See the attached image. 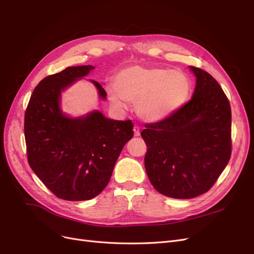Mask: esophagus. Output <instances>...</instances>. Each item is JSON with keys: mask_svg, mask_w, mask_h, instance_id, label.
<instances>
[{"mask_svg": "<svg viewBox=\"0 0 254 254\" xmlns=\"http://www.w3.org/2000/svg\"><path fill=\"white\" fill-rule=\"evenodd\" d=\"M133 133H134V136H140V128L139 126H134L133 127Z\"/></svg>", "mask_w": 254, "mask_h": 254, "instance_id": "obj_1", "label": "esophagus"}]
</instances>
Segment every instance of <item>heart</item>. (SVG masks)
<instances>
[{
    "instance_id": "obj_1",
    "label": "heart",
    "mask_w": 254,
    "mask_h": 254,
    "mask_svg": "<svg viewBox=\"0 0 254 254\" xmlns=\"http://www.w3.org/2000/svg\"><path fill=\"white\" fill-rule=\"evenodd\" d=\"M114 88H108L109 101L117 109L135 103L141 120L159 123L173 117L184 107L193 91L187 73L165 67L129 65L114 76Z\"/></svg>"
}]
</instances>
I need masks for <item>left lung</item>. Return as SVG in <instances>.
<instances>
[{
  "instance_id": "left-lung-1",
  "label": "left lung",
  "mask_w": 254,
  "mask_h": 254,
  "mask_svg": "<svg viewBox=\"0 0 254 254\" xmlns=\"http://www.w3.org/2000/svg\"><path fill=\"white\" fill-rule=\"evenodd\" d=\"M196 86L190 101L141 132L145 170L160 194L190 199L209 190L231 157V108L219 83L190 66Z\"/></svg>"
}]
</instances>
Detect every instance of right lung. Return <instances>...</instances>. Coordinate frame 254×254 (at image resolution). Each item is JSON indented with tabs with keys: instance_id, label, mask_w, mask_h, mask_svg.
<instances>
[{
	"instance_id": "1",
	"label": "right lung",
	"mask_w": 254,
	"mask_h": 254,
	"mask_svg": "<svg viewBox=\"0 0 254 254\" xmlns=\"http://www.w3.org/2000/svg\"><path fill=\"white\" fill-rule=\"evenodd\" d=\"M93 68L68 66L45 77L35 88L25 112L29 166L52 193L68 201L89 200L102 193L123 147L133 136L131 121L111 120L98 110L79 117L63 111V92ZM90 82L105 101L104 88Z\"/></svg>"
}]
</instances>
